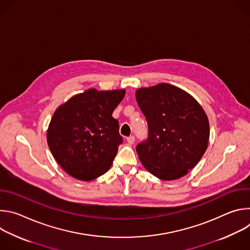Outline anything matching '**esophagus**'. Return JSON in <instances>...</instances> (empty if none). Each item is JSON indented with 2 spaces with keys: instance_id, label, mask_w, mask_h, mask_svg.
Masks as SVG:
<instances>
[{
  "instance_id": "1",
  "label": "esophagus",
  "mask_w": 250,
  "mask_h": 250,
  "mask_svg": "<svg viewBox=\"0 0 250 250\" xmlns=\"http://www.w3.org/2000/svg\"><path fill=\"white\" fill-rule=\"evenodd\" d=\"M134 136L133 135H130V136H128L127 138H126V141H127V144L128 145H132L133 144V142H134Z\"/></svg>"
}]
</instances>
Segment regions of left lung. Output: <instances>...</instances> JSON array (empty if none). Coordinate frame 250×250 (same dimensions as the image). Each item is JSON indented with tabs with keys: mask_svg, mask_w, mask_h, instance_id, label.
I'll return each instance as SVG.
<instances>
[{
	"mask_svg": "<svg viewBox=\"0 0 250 250\" xmlns=\"http://www.w3.org/2000/svg\"><path fill=\"white\" fill-rule=\"evenodd\" d=\"M148 125V137L136 146L145 168L161 180L188 174L203 157L209 125L202 105L186 91L161 83L135 92Z\"/></svg>",
	"mask_w": 250,
	"mask_h": 250,
	"instance_id": "obj_1",
	"label": "left lung"
}]
</instances>
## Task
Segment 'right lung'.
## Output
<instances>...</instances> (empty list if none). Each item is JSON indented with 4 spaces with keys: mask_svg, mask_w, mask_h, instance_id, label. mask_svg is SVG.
<instances>
[{
    "mask_svg": "<svg viewBox=\"0 0 250 250\" xmlns=\"http://www.w3.org/2000/svg\"><path fill=\"white\" fill-rule=\"evenodd\" d=\"M125 90L94 88L59 105L48 125V147L61 168L81 181H91L110 169L123 142L113 112Z\"/></svg>",
    "mask_w": 250,
    "mask_h": 250,
    "instance_id": "right-lung-1",
    "label": "right lung"
}]
</instances>
